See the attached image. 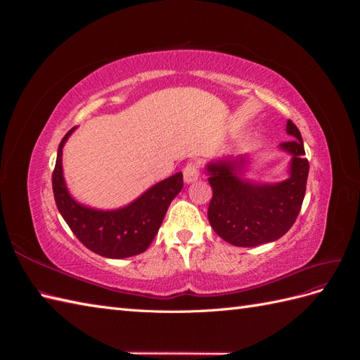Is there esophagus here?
Listing matches in <instances>:
<instances>
[{"label":"esophagus","instance_id":"34e87169","mask_svg":"<svg viewBox=\"0 0 360 360\" xmlns=\"http://www.w3.org/2000/svg\"><path fill=\"white\" fill-rule=\"evenodd\" d=\"M200 177V163L198 162H189L186 167L183 168V179L186 183H192L198 180Z\"/></svg>","mask_w":360,"mask_h":360}]
</instances>
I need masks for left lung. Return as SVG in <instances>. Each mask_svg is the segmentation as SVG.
I'll return each mask as SVG.
<instances>
[{
    "label": "left lung",
    "mask_w": 360,
    "mask_h": 360,
    "mask_svg": "<svg viewBox=\"0 0 360 360\" xmlns=\"http://www.w3.org/2000/svg\"><path fill=\"white\" fill-rule=\"evenodd\" d=\"M287 132L294 139L279 147L291 155L290 177L275 184H258L240 177L246 159H224L207 165L213 197L209 222L225 242L254 248L275 242L296 222L307 191L309 162L304 158L303 139L291 120Z\"/></svg>",
    "instance_id": "1"
}]
</instances>
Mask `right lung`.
Wrapping results in <instances>:
<instances>
[{
    "label": "right lung",
    "mask_w": 360,
    "mask_h": 360,
    "mask_svg": "<svg viewBox=\"0 0 360 360\" xmlns=\"http://www.w3.org/2000/svg\"><path fill=\"white\" fill-rule=\"evenodd\" d=\"M76 127L64 135L58 146L52 189L57 209L78 240L94 254L106 258L134 257L150 246L158 234L171 201L183 188V174L159 181L139 198L117 210H96L76 202L63 177V147Z\"/></svg>",
    "instance_id": "right-lung-1"
}]
</instances>
